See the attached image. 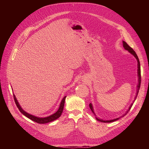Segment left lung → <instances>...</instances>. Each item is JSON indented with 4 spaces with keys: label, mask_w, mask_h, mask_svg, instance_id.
<instances>
[{
    "label": "left lung",
    "mask_w": 149,
    "mask_h": 149,
    "mask_svg": "<svg viewBox=\"0 0 149 149\" xmlns=\"http://www.w3.org/2000/svg\"><path fill=\"white\" fill-rule=\"evenodd\" d=\"M123 47H124V49H126V50H127L129 53H131L132 55H134V56L136 58V60H137V68H138V69H137V74H138V78H138V83H138V85L137 86V89L136 96V97H135V99H134V102L131 104V105H130V106H129V107L128 108L127 111H126L123 116H121L120 117H119V118H116V119H112V120H103V119H99V118H97V117L96 116V120H98V121H100V122H101V123H112V122H114V121H116V120H118V119H120V118H123V117H124L126 114H127L128 113V112L130 111V108L132 107V105H133V104H134V102L135 100H136V97H137V94H138L139 91L140 87H141V65H140V61H139V58H138V56H137V55L136 53L135 52V51L134 50V49H133L131 47H129V46L128 45V44H127V43H126V42H124V41H123ZM89 107H90V109H91V111L93 112V114L96 116L95 113H94V112L93 107V105H92V104H91V103H90V104H89Z\"/></svg>",
    "instance_id": "1"
}]
</instances>
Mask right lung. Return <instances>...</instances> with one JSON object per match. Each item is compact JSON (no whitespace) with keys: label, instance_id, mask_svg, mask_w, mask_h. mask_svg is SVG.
Wrapping results in <instances>:
<instances>
[{"label":"right lung","instance_id":"add662e5","mask_svg":"<svg viewBox=\"0 0 149 149\" xmlns=\"http://www.w3.org/2000/svg\"><path fill=\"white\" fill-rule=\"evenodd\" d=\"M66 97V96H65L63 98V100H62V101H61V103H60L59 109H58V111L55 112V113H54L53 114L49 116L46 117V118H38V117L35 116H33V115L27 113V112H25L23 109H22L21 106H20L19 102L17 101V98L15 96V94H13V98H14L15 102L16 104L17 107L19 108V109L21 113L23 114L26 117V118H28L29 119H31V120H33V121L35 122V123H37L38 124L48 123H50V122H52L53 120L57 119L58 118H59L61 116V114H62L63 111Z\"/></svg>","mask_w":149,"mask_h":149}]
</instances>
